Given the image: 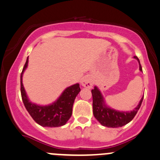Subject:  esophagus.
<instances>
[{"label": "esophagus", "instance_id": "34e87169", "mask_svg": "<svg viewBox=\"0 0 160 160\" xmlns=\"http://www.w3.org/2000/svg\"><path fill=\"white\" fill-rule=\"evenodd\" d=\"M81 85L84 88H91L93 85V81H92V78L88 75H85L81 80Z\"/></svg>", "mask_w": 160, "mask_h": 160}]
</instances>
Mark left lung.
Listing matches in <instances>:
<instances>
[{"label": "left lung", "instance_id": "left-lung-1", "mask_svg": "<svg viewBox=\"0 0 160 160\" xmlns=\"http://www.w3.org/2000/svg\"><path fill=\"white\" fill-rule=\"evenodd\" d=\"M133 58L138 61L140 71L142 72L140 60L137 56H133ZM92 94L93 97V114L94 118L103 126L112 128H121L131 121L140 109L143 99L142 96L139 104L133 111H121L111 108L106 104L104 96L97 86H94V89H92Z\"/></svg>", "mask_w": 160, "mask_h": 160}]
</instances>
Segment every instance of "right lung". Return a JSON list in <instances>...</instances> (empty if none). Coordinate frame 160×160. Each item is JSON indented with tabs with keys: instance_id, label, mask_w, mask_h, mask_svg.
Returning a JSON list of instances; mask_svg holds the SVG:
<instances>
[{
	"instance_id": "add662e5",
	"label": "right lung",
	"mask_w": 160,
	"mask_h": 160,
	"mask_svg": "<svg viewBox=\"0 0 160 160\" xmlns=\"http://www.w3.org/2000/svg\"><path fill=\"white\" fill-rule=\"evenodd\" d=\"M28 57L20 75V92L26 109L38 124L46 128H58L65 125L71 118L75 98L79 93V84L67 87L52 104L40 105L29 99L23 84V75L28 66Z\"/></svg>"
}]
</instances>
